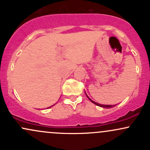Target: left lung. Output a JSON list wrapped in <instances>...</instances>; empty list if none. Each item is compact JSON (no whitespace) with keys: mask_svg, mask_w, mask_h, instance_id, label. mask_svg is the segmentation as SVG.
<instances>
[{"mask_svg":"<svg viewBox=\"0 0 150 150\" xmlns=\"http://www.w3.org/2000/svg\"><path fill=\"white\" fill-rule=\"evenodd\" d=\"M85 94H86V95H87V94H86V92H85ZM87 98H88V99H89V100L92 101L93 104H96V105H97V106H100V107H102V108H112V107H113V106H116V105H104V104H99V103H97V102H95V101H94L93 100H92V99H91L90 98H89L87 95Z\"/></svg>","mask_w":150,"mask_h":150,"instance_id":"1","label":"left lung"}]
</instances>
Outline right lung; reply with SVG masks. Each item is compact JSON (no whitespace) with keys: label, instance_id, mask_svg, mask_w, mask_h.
<instances>
[{"label":"right lung","instance_id":"1","mask_svg":"<svg viewBox=\"0 0 150 150\" xmlns=\"http://www.w3.org/2000/svg\"><path fill=\"white\" fill-rule=\"evenodd\" d=\"M51 106H50V107H48L47 108H51Z\"/></svg>","mask_w":150,"mask_h":150}]
</instances>
